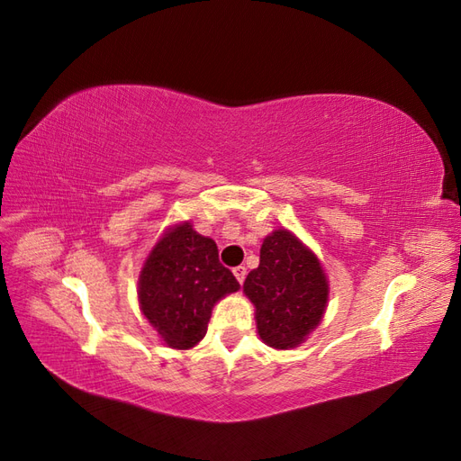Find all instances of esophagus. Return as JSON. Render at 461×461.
Segmentation results:
<instances>
[{
	"label": "esophagus",
	"instance_id": "1",
	"mask_svg": "<svg viewBox=\"0 0 461 461\" xmlns=\"http://www.w3.org/2000/svg\"><path fill=\"white\" fill-rule=\"evenodd\" d=\"M232 273H234V276H236V281H239V283L242 285L244 278H246V267H242V265H239V267L232 269Z\"/></svg>",
	"mask_w": 461,
	"mask_h": 461
}]
</instances>
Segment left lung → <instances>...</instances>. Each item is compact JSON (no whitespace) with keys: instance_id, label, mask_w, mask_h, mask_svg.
I'll return each mask as SVG.
<instances>
[{"instance_id":"1","label":"left lung","mask_w":461,"mask_h":461,"mask_svg":"<svg viewBox=\"0 0 461 461\" xmlns=\"http://www.w3.org/2000/svg\"><path fill=\"white\" fill-rule=\"evenodd\" d=\"M244 292L256 305L261 340L276 350H288L319 325L329 285L315 254L281 229L263 240L259 267L248 273Z\"/></svg>"}]
</instances>
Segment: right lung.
I'll list each match as a JSON object with an SVG mask.
<instances>
[{"mask_svg":"<svg viewBox=\"0 0 461 461\" xmlns=\"http://www.w3.org/2000/svg\"><path fill=\"white\" fill-rule=\"evenodd\" d=\"M240 288L217 244L183 222L153 246L138 281L140 310L165 344L188 350L207 332L213 305Z\"/></svg>","mask_w":461,"mask_h":461,"instance_id":"obj_1","label":"right lung"}]
</instances>
